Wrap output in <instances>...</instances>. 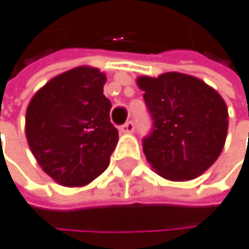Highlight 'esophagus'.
<instances>
[{"label":"esophagus","mask_w":249,"mask_h":249,"mask_svg":"<svg viewBox=\"0 0 249 249\" xmlns=\"http://www.w3.org/2000/svg\"><path fill=\"white\" fill-rule=\"evenodd\" d=\"M134 129H135L134 123H132V122H127V123H124L123 126H120V132H122V134H132V132H134Z\"/></svg>","instance_id":"34e87169"}]
</instances>
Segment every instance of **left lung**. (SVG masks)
<instances>
[{
	"label": "left lung",
	"instance_id": "obj_1",
	"mask_svg": "<svg viewBox=\"0 0 249 249\" xmlns=\"http://www.w3.org/2000/svg\"><path fill=\"white\" fill-rule=\"evenodd\" d=\"M137 85L154 118L143 150L152 170L169 181H190L208 170L224 149L228 108L214 88L182 72L140 76Z\"/></svg>",
	"mask_w": 249,
	"mask_h": 249
}]
</instances>
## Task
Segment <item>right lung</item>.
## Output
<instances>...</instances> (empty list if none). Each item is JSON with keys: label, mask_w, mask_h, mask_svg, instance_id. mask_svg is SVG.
<instances>
[{"label": "right lung", "mask_w": 249, "mask_h": 249, "mask_svg": "<svg viewBox=\"0 0 249 249\" xmlns=\"http://www.w3.org/2000/svg\"><path fill=\"white\" fill-rule=\"evenodd\" d=\"M106 74L82 65L48 80L27 106L25 137L37 164L65 187H83L109 166L118 143Z\"/></svg>", "instance_id": "add662e5"}]
</instances>
